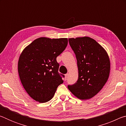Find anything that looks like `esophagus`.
<instances>
[{"label": "esophagus", "mask_w": 126, "mask_h": 126, "mask_svg": "<svg viewBox=\"0 0 126 126\" xmlns=\"http://www.w3.org/2000/svg\"><path fill=\"white\" fill-rule=\"evenodd\" d=\"M68 74H65V78H64V79H65V80H66L67 79V78H68Z\"/></svg>", "instance_id": "1"}]
</instances>
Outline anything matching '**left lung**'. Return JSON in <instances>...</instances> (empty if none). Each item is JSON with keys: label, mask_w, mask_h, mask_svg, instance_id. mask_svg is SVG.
<instances>
[{"label": "left lung", "mask_w": 126, "mask_h": 126, "mask_svg": "<svg viewBox=\"0 0 126 126\" xmlns=\"http://www.w3.org/2000/svg\"><path fill=\"white\" fill-rule=\"evenodd\" d=\"M77 61L78 79L68 88L80 99L92 98L108 80L110 61L106 51L95 40L88 37L68 39Z\"/></svg>", "instance_id": "left-lung-1"}]
</instances>
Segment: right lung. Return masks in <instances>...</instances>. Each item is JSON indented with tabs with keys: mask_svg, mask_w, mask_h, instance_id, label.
<instances>
[{
	"mask_svg": "<svg viewBox=\"0 0 126 126\" xmlns=\"http://www.w3.org/2000/svg\"><path fill=\"white\" fill-rule=\"evenodd\" d=\"M68 44L67 38H39L28 46L20 54L18 73L23 87L35 101L45 103L52 98L63 83L58 73L57 57Z\"/></svg>",
	"mask_w": 126,
	"mask_h": 126,
	"instance_id": "1",
	"label": "right lung"
}]
</instances>
